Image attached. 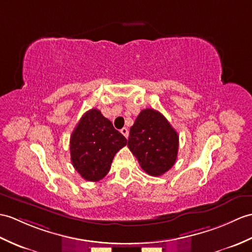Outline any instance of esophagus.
<instances>
[{
    "mask_svg": "<svg viewBox=\"0 0 252 252\" xmlns=\"http://www.w3.org/2000/svg\"><path fill=\"white\" fill-rule=\"evenodd\" d=\"M120 132L124 134V136L126 137V138H127L128 137V130H127V127H122L121 130H120Z\"/></svg>",
    "mask_w": 252,
    "mask_h": 252,
    "instance_id": "esophagus-1",
    "label": "esophagus"
}]
</instances>
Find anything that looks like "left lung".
Wrapping results in <instances>:
<instances>
[{"label":"left lung","instance_id":"obj_1","mask_svg":"<svg viewBox=\"0 0 252 252\" xmlns=\"http://www.w3.org/2000/svg\"><path fill=\"white\" fill-rule=\"evenodd\" d=\"M178 133L161 113L143 109L130 128L127 147L150 176H161L177 159Z\"/></svg>","mask_w":252,"mask_h":252}]
</instances>
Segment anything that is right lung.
<instances>
[{
  "mask_svg": "<svg viewBox=\"0 0 252 252\" xmlns=\"http://www.w3.org/2000/svg\"><path fill=\"white\" fill-rule=\"evenodd\" d=\"M126 143L112 122L92 108L83 115L71 135L72 164L84 179L98 181L106 176L115 155Z\"/></svg>",
  "mask_w": 252,
  "mask_h": 252,
  "instance_id": "1",
  "label": "right lung"
}]
</instances>
